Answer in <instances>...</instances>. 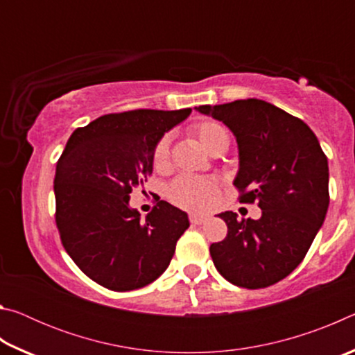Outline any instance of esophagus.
<instances>
[{"label": "esophagus", "mask_w": 355, "mask_h": 355, "mask_svg": "<svg viewBox=\"0 0 355 355\" xmlns=\"http://www.w3.org/2000/svg\"><path fill=\"white\" fill-rule=\"evenodd\" d=\"M207 220V216H200V214H191L189 216V222L191 224H196V225H200L203 222Z\"/></svg>", "instance_id": "34e87169"}]
</instances>
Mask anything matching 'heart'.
<instances>
[{
  "label": "heart",
  "instance_id": "1",
  "mask_svg": "<svg viewBox=\"0 0 355 355\" xmlns=\"http://www.w3.org/2000/svg\"><path fill=\"white\" fill-rule=\"evenodd\" d=\"M192 135L197 137L200 146L211 155L218 152H225L230 146V135L220 122L216 120H200L192 127ZM152 163L156 171H164L169 167L171 153L169 141L163 137L156 142L152 155ZM216 194V184L209 180L180 177L173 182L167 196L177 207L188 209V211H202L205 209Z\"/></svg>",
  "mask_w": 355,
  "mask_h": 355
}]
</instances>
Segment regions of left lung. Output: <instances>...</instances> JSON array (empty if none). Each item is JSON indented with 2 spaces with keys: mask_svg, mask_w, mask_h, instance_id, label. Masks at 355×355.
<instances>
[{
  "mask_svg": "<svg viewBox=\"0 0 355 355\" xmlns=\"http://www.w3.org/2000/svg\"><path fill=\"white\" fill-rule=\"evenodd\" d=\"M196 110L236 136L238 199L261 208L258 220L219 214L227 236L209 245L214 266L248 290L277 284L304 260L326 218L327 156L307 123L268 101L248 98Z\"/></svg>",
  "mask_w": 355,
  "mask_h": 355,
  "instance_id": "1",
  "label": "left lung"
}]
</instances>
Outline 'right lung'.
I'll list each match as a JSON object with an SVG mask.
<instances>
[{"label":"right lung","mask_w":355,"mask_h":355,"mask_svg":"<svg viewBox=\"0 0 355 355\" xmlns=\"http://www.w3.org/2000/svg\"><path fill=\"white\" fill-rule=\"evenodd\" d=\"M191 114L135 110L76 128L56 164V227L64 249L89 279L112 291L137 290L166 271L188 214L156 199L146 219L128 207L152 175L153 148Z\"/></svg>","instance_id":"add662e5"}]
</instances>
